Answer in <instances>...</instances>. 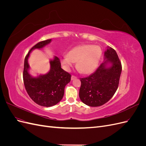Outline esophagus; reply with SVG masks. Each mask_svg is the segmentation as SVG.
<instances>
[{
	"label": "esophagus",
	"mask_w": 146,
	"mask_h": 146,
	"mask_svg": "<svg viewBox=\"0 0 146 146\" xmlns=\"http://www.w3.org/2000/svg\"><path fill=\"white\" fill-rule=\"evenodd\" d=\"M76 78H77V77H76L75 76H71V80H74V79H76Z\"/></svg>",
	"instance_id": "1"
}]
</instances>
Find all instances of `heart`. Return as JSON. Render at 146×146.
Returning a JSON list of instances; mask_svg holds the SVG:
<instances>
[{"label":"heart","instance_id":"1","mask_svg":"<svg viewBox=\"0 0 146 146\" xmlns=\"http://www.w3.org/2000/svg\"><path fill=\"white\" fill-rule=\"evenodd\" d=\"M102 55L100 47L91 44H82L73 47L61 60L66 69L69 70L77 62V69L83 74L92 72L98 66Z\"/></svg>","mask_w":146,"mask_h":146}]
</instances>
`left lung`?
Masks as SVG:
<instances>
[{
	"mask_svg": "<svg viewBox=\"0 0 146 146\" xmlns=\"http://www.w3.org/2000/svg\"><path fill=\"white\" fill-rule=\"evenodd\" d=\"M105 61L96 71L80 78L79 97L83 103L90 107H99L107 103L115 94L122 71V65L115 50L108 47L105 52ZM110 63V66L106 65Z\"/></svg>",
	"mask_w": 146,
	"mask_h": 146,
	"instance_id": "left-lung-1",
	"label": "left lung"
}]
</instances>
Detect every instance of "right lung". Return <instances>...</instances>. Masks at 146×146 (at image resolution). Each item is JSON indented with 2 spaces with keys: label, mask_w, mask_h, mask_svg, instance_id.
I'll list each match as a JSON object with an SVG mask.
<instances>
[{
  "label": "right lung",
  "mask_w": 146,
  "mask_h": 146,
  "mask_svg": "<svg viewBox=\"0 0 146 146\" xmlns=\"http://www.w3.org/2000/svg\"><path fill=\"white\" fill-rule=\"evenodd\" d=\"M52 39L39 42L30 50L25 57L23 71L24 86L30 98L42 107H52L58 104L64 96V88L70 81L71 75L61 68L58 57L50 61V69L47 74L33 77L29 73L28 58L30 52L35 48H41Z\"/></svg>",
  "instance_id": "1"
}]
</instances>
